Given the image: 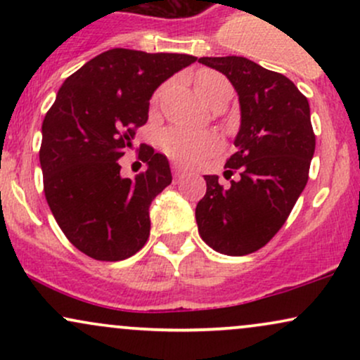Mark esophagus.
<instances>
[{
	"label": "esophagus",
	"instance_id": "obj_1",
	"mask_svg": "<svg viewBox=\"0 0 360 360\" xmlns=\"http://www.w3.org/2000/svg\"><path fill=\"white\" fill-rule=\"evenodd\" d=\"M172 172H174V177H176V179H181V177H183V176L186 174L184 169H181L179 166H172Z\"/></svg>",
	"mask_w": 360,
	"mask_h": 360
}]
</instances>
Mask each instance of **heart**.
I'll return each instance as SVG.
<instances>
[{
	"mask_svg": "<svg viewBox=\"0 0 360 360\" xmlns=\"http://www.w3.org/2000/svg\"><path fill=\"white\" fill-rule=\"evenodd\" d=\"M225 86H230L229 81L221 74L210 71V69H201L194 76V89L205 103ZM218 146H220V139L212 131H194L188 128L174 127L169 128L162 135V148L166 150V154L183 164L194 162V160L208 155Z\"/></svg>",
	"mask_w": 360,
	"mask_h": 360,
	"instance_id": "b5f03b06",
	"label": "heart"
}]
</instances>
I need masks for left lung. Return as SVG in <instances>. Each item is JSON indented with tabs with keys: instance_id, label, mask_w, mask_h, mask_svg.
I'll use <instances>...</instances> for the list:
<instances>
[{
	"instance_id": "obj_1",
	"label": "left lung",
	"mask_w": 360,
	"mask_h": 360,
	"mask_svg": "<svg viewBox=\"0 0 360 360\" xmlns=\"http://www.w3.org/2000/svg\"><path fill=\"white\" fill-rule=\"evenodd\" d=\"M225 74L238 94L237 152L226 172L240 169L229 188L205 176L206 194L196 206L201 238L225 255L259 250L279 232L308 183L315 154L309 105L295 82L245 57H201Z\"/></svg>"
}]
</instances>
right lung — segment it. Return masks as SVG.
I'll use <instances>...</instances> for the list:
<instances>
[{"mask_svg": "<svg viewBox=\"0 0 360 360\" xmlns=\"http://www.w3.org/2000/svg\"><path fill=\"white\" fill-rule=\"evenodd\" d=\"M196 57L111 49L69 76L42 123L40 167L51 212L69 242L117 262L146 245L148 206L172 181L166 155L140 148L147 171L122 177L120 157L148 120V101Z\"/></svg>", "mask_w": 360, "mask_h": 360, "instance_id": "obj_1", "label": "right lung"}]
</instances>
